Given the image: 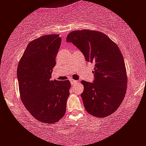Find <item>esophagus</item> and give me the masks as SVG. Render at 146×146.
<instances>
[{"label":"esophagus","mask_w":146,"mask_h":146,"mask_svg":"<svg viewBox=\"0 0 146 146\" xmlns=\"http://www.w3.org/2000/svg\"><path fill=\"white\" fill-rule=\"evenodd\" d=\"M70 82H71L72 84H74L76 83V82H78V81L76 80H74V79H71V80H70Z\"/></svg>","instance_id":"obj_1"}]
</instances>
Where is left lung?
<instances>
[{
    "mask_svg": "<svg viewBox=\"0 0 146 146\" xmlns=\"http://www.w3.org/2000/svg\"><path fill=\"white\" fill-rule=\"evenodd\" d=\"M66 41L76 46L86 61L95 64L94 82H81L86 111L99 118L113 114L123 102L127 87V70L120 48L107 35L95 30L72 31Z\"/></svg>",
    "mask_w": 146,
    "mask_h": 146,
    "instance_id": "obj_1",
    "label": "left lung"
}]
</instances>
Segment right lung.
I'll list each match as a JSON object with an SVG mask.
<instances>
[{
	"mask_svg": "<svg viewBox=\"0 0 146 146\" xmlns=\"http://www.w3.org/2000/svg\"><path fill=\"white\" fill-rule=\"evenodd\" d=\"M61 42L59 35H47L32 40L17 66L21 102L36 119L44 123H57L64 116L70 95L69 80L51 79Z\"/></svg>",
	"mask_w": 146,
	"mask_h": 146,
	"instance_id": "1",
	"label": "right lung"
}]
</instances>
